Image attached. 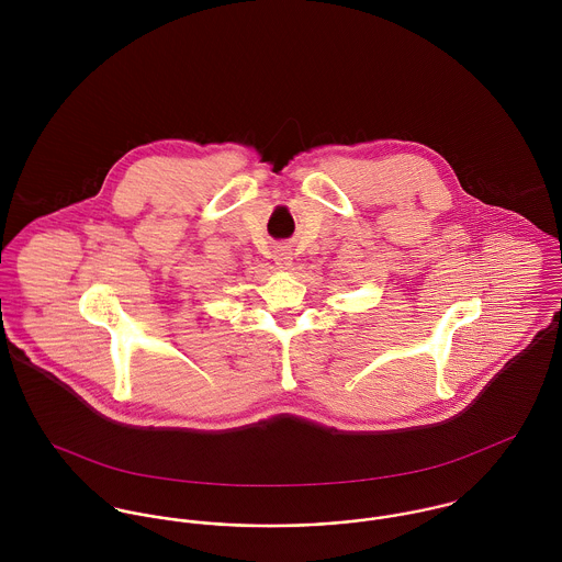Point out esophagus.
Listing matches in <instances>:
<instances>
[{
    "mask_svg": "<svg viewBox=\"0 0 562 562\" xmlns=\"http://www.w3.org/2000/svg\"><path fill=\"white\" fill-rule=\"evenodd\" d=\"M274 259H277V266H279V268H290V266H292V257H290V252H285V250H279V252L274 255Z\"/></svg>",
    "mask_w": 562,
    "mask_h": 562,
    "instance_id": "1",
    "label": "esophagus"
}]
</instances>
